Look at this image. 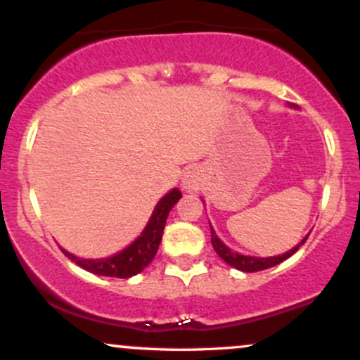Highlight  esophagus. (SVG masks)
Wrapping results in <instances>:
<instances>
[{
  "mask_svg": "<svg viewBox=\"0 0 360 360\" xmlns=\"http://www.w3.org/2000/svg\"><path fill=\"white\" fill-rule=\"evenodd\" d=\"M202 186V176L195 169H190L183 177V188L186 191H197Z\"/></svg>",
  "mask_w": 360,
  "mask_h": 360,
  "instance_id": "1",
  "label": "esophagus"
}]
</instances>
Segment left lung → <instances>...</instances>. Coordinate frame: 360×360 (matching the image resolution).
Listing matches in <instances>:
<instances>
[{
    "mask_svg": "<svg viewBox=\"0 0 360 360\" xmlns=\"http://www.w3.org/2000/svg\"><path fill=\"white\" fill-rule=\"evenodd\" d=\"M308 237H304L303 240L300 242V244L296 245V248H292L291 250H288L285 254H282V256H274V257H252V256H244V254H238V252H233L231 249H228L226 245L223 244V242L217 238V235L214 233V230L210 228V242H212V248L216 250L217 254H219L221 259L226 261L230 266L237 268V270L240 271H261V270H266V268H271L275 266V264H281L282 261H285L288 257H291L294 252H296L297 249L301 248V245L307 242Z\"/></svg>",
    "mask_w": 360,
    "mask_h": 360,
    "instance_id": "left-lung-1",
    "label": "left lung"
}]
</instances>
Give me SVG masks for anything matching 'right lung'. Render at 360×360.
Wrapping results in <instances>:
<instances>
[{"label":"right lung","mask_w":360,"mask_h":360,"mask_svg":"<svg viewBox=\"0 0 360 360\" xmlns=\"http://www.w3.org/2000/svg\"><path fill=\"white\" fill-rule=\"evenodd\" d=\"M179 190H172L170 193H167L165 197L157 203V207H155L150 223L144 228L141 237L137 238L136 242H132L129 248L123 249L122 252L115 254V256L106 257V259H82V257L72 256V254H69L68 250L64 249L63 252L66 254L69 259L75 261L78 266L90 271V274L116 278H129L132 277V275H137L151 263V259H153L155 254H157L160 242H162L167 216H169L170 209L176 205V202L179 200Z\"/></svg>","instance_id":"add662e5"}]
</instances>
